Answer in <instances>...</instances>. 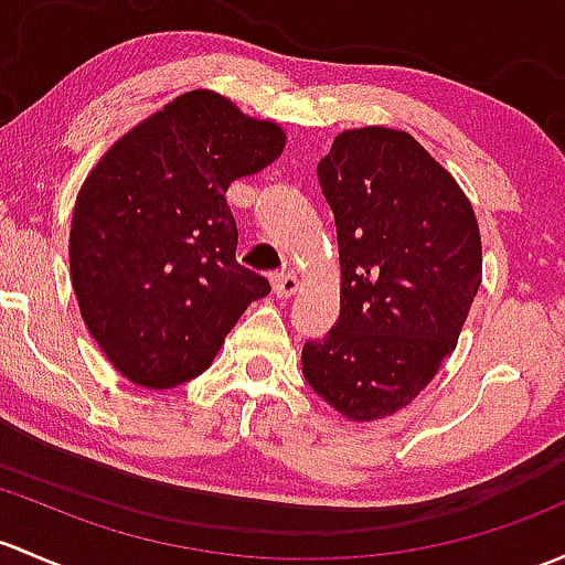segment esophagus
I'll use <instances>...</instances> for the list:
<instances>
[{
    "label": "esophagus",
    "mask_w": 565,
    "mask_h": 565,
    "mask_svg": "<svg viewBox=\"0 0 565 565\" xmlns=\"http://www.w3.org/2000/svg\"><path fill=\"white\" fill-rule=\"evenodd\" d=\"M273 289H276L278 298H292L300 289V278L295 273H278V276H273Z\"/></svg>",
    "instance_id": "esophagus-1"
}]
</instances>
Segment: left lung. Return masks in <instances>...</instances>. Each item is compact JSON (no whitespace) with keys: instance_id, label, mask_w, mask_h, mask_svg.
Wrapping results in <instances>:
<instances>
[{"instance_id":"1","label":"left lung","mask_w":565,"mask_h":565,"mask_svg":"<svg viewBox=\"0 0 565 565\" xmlns=\"http://www.w3.org/2000/svg\"><path fill=\"white\" fill-rule=\"evenodd\" d=\"M335 216L341 313L302 347V376L352 423L406 408L455 352L482 284L466 198L408 132L347 129L319 162Z\"/></svg>"}]
</instances>
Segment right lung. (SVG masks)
<instances>
[{"label":"right lung","mask_w":565,"mask_h":565,"mask_svg":"<svg viewBox=\"0 0 565 565\" xmlns=\"http://www.w3.org/2000/svg\"><path fill=\"white\" fill-rule=\"evenodd\" d=\"M287 132L207 88L181 94L105 151L83 181L70 278L88 332L129 382L200 376L265 276L237 265L230 183L276 162Z\"/></svg>","instance_id":"add662e5"}]
</instances>
